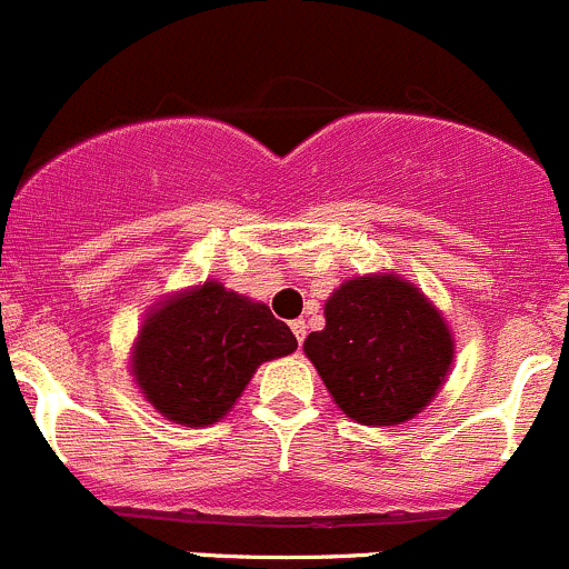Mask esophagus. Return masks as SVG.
I'll return each mask as SVG.
<instances>
[{
	"label": "esophagus",
	"instance_id": "obj_1",
	"mask_svg": "<svg viewBox=\"0 0 569 569\" xmlns=\"http://www.w3.org/2000/svg\"><path fill=\"white\" fill-rule=\"evenodd\" d=\"M290 329H292V335H296V340L303 342V337H307V323H303V320L298 318V320H292Z\"/></svg>",
	"mask_w": 569,
	"mask_h": 569
}]
</instances>
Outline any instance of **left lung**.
<instances>
[{
    "instance_id": "left-lung-1",
    "label": "left lung",
    "mask_w": 569,
    "mask_h": 569,
    "mask_svg": "<svg viewBox=\"0 0 569 569\" xmlns=\"http://www.w3.org/2000/svg\"><path fill=\"white\" fill-rule=\"evenodd\" d=\"M337 407L365 426L415 418L453 359L446 320L401 277H359L326 301V329L303 340Z\"/></svg>"
}]
</instances>
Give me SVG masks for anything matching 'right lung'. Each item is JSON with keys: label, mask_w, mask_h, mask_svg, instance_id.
<instances>
[{"label": "right lung", "mask_w": 569, "mask_h": 569, "mask_svg": "<svg viewBox=\"0 0 569 569\" xmlns=\"http://www.w3.org/2000/svg\"><path fill=\"white\" fill-rule=\"evenodd\" d=\"M298 348L290 326L218 282L182 292L143 320L134 381L173 423L210 426L232 409L257 365Z\"/></svg>", "instance_id": "obj_1"}]
</instances>
